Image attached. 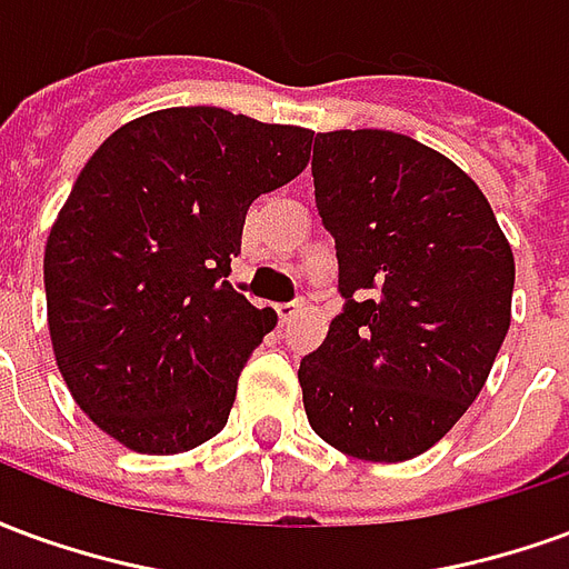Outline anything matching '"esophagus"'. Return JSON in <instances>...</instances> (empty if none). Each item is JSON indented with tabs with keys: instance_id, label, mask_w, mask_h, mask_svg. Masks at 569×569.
<instances>
[{
	"instance_id": "1",
	"label": "esophagus",
	"mask_w": 569,
	"mask_h": 569,
	"mask_svg": "<svg viewBox=\"0 0 569 569\" xmlns=\"http://www.w3.org/2000/svg\"><path fill=\"white\" fill-rule=\"evenodd\" d=\"M298 310H301V301H283V305H277V317L280 322H292L298 317Z\"/></svg>"
}]
</instances>
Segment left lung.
Segmentation results:
<instances>
[{
  "mask_svg": "<svg viewBox=\"0 0 569 569\" xmlns=\"http://www.w3.org/2000/svg\"><path fill=\"white\" fill-rule=\"evenodd\" d=\"M313 198L345 308L298 381L313 432L402 463L463 418L512 320L515 259L488 198L393 130L313 137Z\"/></svg>",
  "mask_w": 569,
  "mask_h": 569,
  "instance_id": "8db88e82",
  "label": "left lung"
}]
</instances>
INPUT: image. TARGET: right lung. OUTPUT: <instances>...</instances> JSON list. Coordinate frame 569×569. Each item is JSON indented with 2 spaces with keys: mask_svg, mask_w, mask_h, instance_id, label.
<instances>
[{
  "mask_svg": "<svg viewBox=\"0 0 569 569\" xmlns=\"http://www.w3.org/2000/svg\"><path fill=\"white\" fill-rule=\"evenodd\" d=\"M313 133L216 106L161 109L93 151L44 247L48 329L69 393L140 453L228 423L277 326L228 283L252 200L296 179Z\"/></svg>",
  "mask_w": 569,
  "mask_h": 569,
  "instance_id": "obj_1",
  "label": "right lung"
}]
</instances>
